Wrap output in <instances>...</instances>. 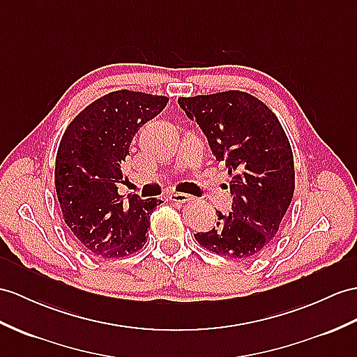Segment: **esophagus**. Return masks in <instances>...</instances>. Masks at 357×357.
<instances>
[{
	"mask_svg": "<svg viewBox=\"0 0 357 357\" xmlns=\"http://www.w3.org/2000/svg\"><path fill=\"white\" fill-rule=\"evenodd\" d=\"M169 199L171 202H176V203H188L192 199V197L188 195V194H183V192H172L169 194Z\"/></svg>",
	"mask_w": 357,
	"mask_h": 357,
	"instance_id": "34e87169",
	"label": "esophagus"
}]
</instances>
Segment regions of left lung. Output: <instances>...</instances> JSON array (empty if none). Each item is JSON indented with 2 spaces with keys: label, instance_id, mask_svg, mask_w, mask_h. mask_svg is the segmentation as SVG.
<instances>
[{
  "label": "left lung",
  "instance_id": "left-lung-1",
  "mask_svg": "<svg viewBox=\"0 0 357 357\" xmlns=\"http://www.w3.org/2000/svg\"><path fill=\"white\" fill-rule=\"evenodd\" d=\"M218 162L230 176L231 211H220L216 227L198 231L199 245L220 256H257L279 231L295 188L294 155L280 121L266 104L241 91L180 97Z\"/></svg>",
  "mask_w": 357,
  "mask_h": 357
}]
</instances>
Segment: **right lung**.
<instances>
[{
  "instance_id": "obj_1",
  "label": "right lung",
  "mask_w": 357,
  "mask_h": 357,
  "mask_svg": "<svg viewBox=\"0 0 357 357\" xmlns=\"http://www.w3.org/2000/svg\"><path fill=\"white\" fill-rule=\"evenodd\" d=\"M169 98L115 91L95 100L68 126L60 141L54 183L63 220L78 244L102 259L141 250L150 215L160 199L118 194L123 165L137 130L158 116Z\"/></svg>"
}]
</instances>
